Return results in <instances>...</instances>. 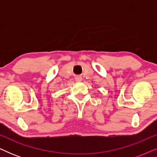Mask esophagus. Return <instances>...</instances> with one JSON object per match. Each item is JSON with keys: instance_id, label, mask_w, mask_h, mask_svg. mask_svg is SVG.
<instances>
[{"instance_id": "esophagus-1", "label": "esophagus", "mask_w": 157, "mask_h": 157, "mask_svg": "<svg viewBox=\"0 0 157 157\" xmlns=\"http://www.w3.org/2000/svg\"><path fill=\"white\" fill-rule=\"evenodd\" d=\"M75 80H76L77 82H80L82 80V78H81V76H76V78H75Z\"/></svg>"}]
</instances>
